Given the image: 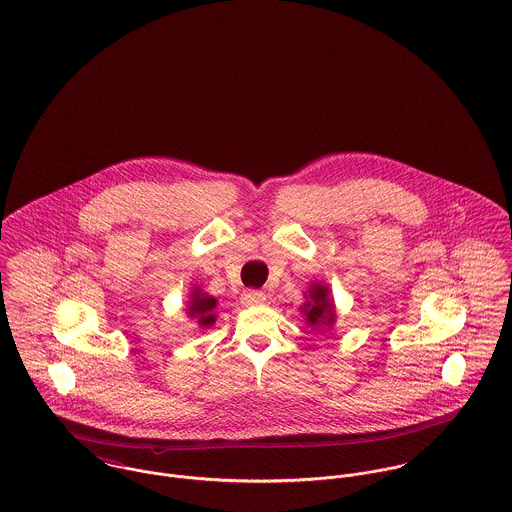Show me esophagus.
<instances>
[{
    "mask_svg": "<svg viewBox=\"0 0 512 512\" xmlns=\"http://www.w3.org/2000/svg\"><path fill=\"white\" fill-rule=\"evenodd\" d=\"M241 302H243L245 306H259V304L265 302V294L259 292V290H245V292L241 294Z\"/></svg>",
    "mask_w": 512,
    "mask_h": 512,
    "instance_id": "esophagus-1",
    "label": "esophagus"
}]
</instances>
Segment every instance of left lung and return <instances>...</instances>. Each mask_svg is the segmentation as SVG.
Listing matches in <instances>:
<instances>
[{"mask_svg": "<svg viewBox=\"0 0 512 512\" xmlns=\"http://www.w3.org/2000/svg\"><path fill=\"white\" fill-rule=\"evenodd\" d=\"M330 290L326 284L314 283L308 292H304L306 302L300 306L302 314L306 316V322L318 330V328H332L336 322V306L328 298Z\"/></svg>", "mask_w": 512, "mask_h": 512, "instance_id": "8db88e82", "label": "left lung"}]
</instances>
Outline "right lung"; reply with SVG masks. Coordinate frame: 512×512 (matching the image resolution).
<instances>
[{
  "label": "right lung",
  "instance_id": "right-lung-1",
  "mask_svg": "<svg viewBox=\"0 0 512 512\" xmlns=\"http://www.w3.org/2000/svg\"><path fill=\"white\" fill-rule=\"evenodd\" d=\"M218 300L206 292H202L198 286H194V290L190 292V302H188V310L186 314L190 318H194L198 322L200 328H210L216 322V310Z\"/></svg>",
  "mask_w": 512,
  "mask_h": 512
}]
</instances>
